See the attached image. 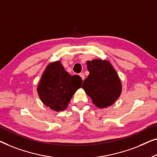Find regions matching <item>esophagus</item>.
<instances>
[{"label": "esophagus", "mask_w": 157, "mask_h": 157, "mask_svg": "<svg viewBox=\"0 0 157 157\" xmlns=\"http://www.w3.org/2000/svg\"><path fill=\"white\" fill-rule=\"evenodd\" d=\"M79 75L80 76V78L82 79V80H84V79H85V75H84V73H82V72H81V73H79Z\"/></svg>", "instance_id": "esophagus-1"}]
</instances>
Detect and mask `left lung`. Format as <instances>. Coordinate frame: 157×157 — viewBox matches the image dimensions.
<instances>
[{
    "mask_svg": "<svg viewBox=\"0 0 157 157\" xmlns=\"http://www.w3.org/2000/svg\"><path fill=\"white\" fill-rule=\"evenodd\" d=\"M90 75L83 82L82 89L92 98L95 106L106 108L120 97L122 83L109 61L93 59L87 61Z\"/></svg>",
    "mask_w": 157,
    "mask_h": 157,
    "instance_id": "1",
    "label": "left lung"
}]
</instances>
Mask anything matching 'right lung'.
I'll return each instance as SVG.
<instances>
[{"instance_id":"add662e5","label":"right lung","mask_w":157,"mask_h":157,"mask_svg":"<svg viewBox=\"0 0 157 157\" xmlns=\"http://www.w3.org/2000/svg\"><path fill=\"white\" fill-rule=\"evenodd\" d=\"M82 79L70 75L60 62L50 63L44 71L37 87L41 101L55 111H63L68 106L72 95L81 87Z\"/></svg>"}]
</instances>
